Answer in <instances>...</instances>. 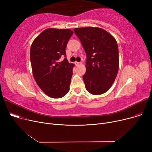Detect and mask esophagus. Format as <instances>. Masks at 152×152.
Segmentation results:
<instances>
[{
    "instance_id": "34e87169",
    "label": "esophagus",
    "mask_w": 152,
    "mask_h": 152,
    "mask_svg": "<svg viewBox=\"0 0 152 152\" xmlns=\"http://www.w3.org/2000/svg\"><path fill=\"white\" fill-rule=\"evenodd\" d=\"M75 64H76V66H79V65H81V63L80 62H77V61H76V62H75Z\"/></svg>"
}]
</instances>
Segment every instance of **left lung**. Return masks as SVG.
Listing matches in <instances>:
<instances>
[{
	"instance_id": "obj_1",
	"label": "left lung",
	"mask_w": 152,
	"mask_h": 152,
	"mask_svg": "<svg viewBox=\"0 0 152 152\" xmlns=\"http://www.w3.org/2000/svg\"><path fill=\"white\" fill-rule=\"evenodd\" d=\"M87 56L86 71L83 78L86 89L93 95L107 92L115 82L119 62L118 44L108 32L97 27L76 28Z\"/></svg>"
}]
</instances>
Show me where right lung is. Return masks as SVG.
I'll list each match as a JSON object with an SVG mask.
<instances>
[{"label":"right lung","instance_id":"right-lung-1","mask_svg":"<svg viewBox=\"0 0 152 152\" xmlns=\"http://www.w3.org/2000/svg\"><path fill=\"white\" fill-rule=\"evenodd\" d=\"M73 31L69 29L48 28L37 36L31 44L30 60L32 72L41 89L51 98L59 99L69 91L73 69L75 66L66 58L65 49Z\"/></svg>","mask_w":152,"mask_h":152}]
</instances>
